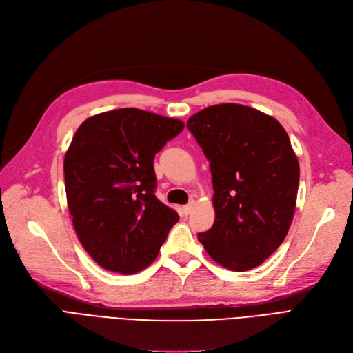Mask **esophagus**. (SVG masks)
I'll return each instance as SVG.
<instances>
[{"instance_id":"1","label":"esophagus","mask_w":353,"mask_h":353,"mask_svg":"<svg viewBox=\"0 0 353 353\" xmlns=\"http://www.w3.org/2000/svg\"><path fill=\"white\" fill-rule=\"evenodd\" d=\"M193 205H194V202L192 201L190 203H188V205H185V206H181V212H183L185 215H189V214L192 212V208H193Z\"/></svg>"}]
</instances>
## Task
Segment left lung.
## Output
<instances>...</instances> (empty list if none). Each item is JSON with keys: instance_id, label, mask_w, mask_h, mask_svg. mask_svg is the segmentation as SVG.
Returning <instances> with one entry per match:
<instances>
[{"instance_id": "left-lung-1", "label": "left lung", "mask_w": 353, "mask_h": 353, "mask_svg": "<svg viewBox=\"0 0 353 353\" xmlns=\"http://www.w3.org/2000/svg\"><path fill=\"white\" fill-rule=\"evenodd\" d=\"M188 129L210 160L214 225L198 239L215 262L244 272L265 262L294 218L299 164L282 125L237 103L206 108Z\"/></svg>"}]
</instances>
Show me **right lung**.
I'll return each mask as SVG.
<instances>
[{"instance_id": "add662e5", "label": "right lung", "mask_w": 353, "mask_h": 353, "mask_svg": "<svg viewBox=\"0 0 353 353\" xmlns=\"http://www.w3.org/2000/svg\"><path fill=\"white\" fill-rule=\"evenodd\" d=\"M185 123L134 108L85 119L65 154L72 225L103 269L130 275L148 268L179 215L155 198L154 155Z\"/></svg>"}]
</instances>
